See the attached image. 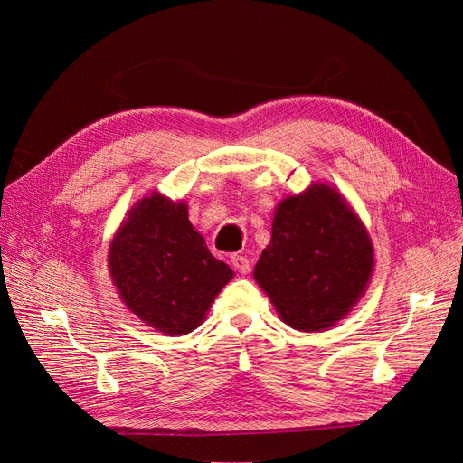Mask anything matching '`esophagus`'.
Returning a JSON list of instances; mask_svg holds the SVG:
<instances>
[{
	"mask_svg": "<svg viewBox=\"0 0 463 463\" xmlns=\"http://www.w3.org/2000/svg\"><path fill=\"white\" fill-rule=\"evenodd\" d=\"M232 264H233V269L240 272V274H247L249 270H250V262H249V259L245 257V255H233L232 257Z\"/></svg>",
	"mask_w": 463,
	"mask_h": 463,
	"instance_id": "1",
	"label": "esophagus"
}]
</instances>
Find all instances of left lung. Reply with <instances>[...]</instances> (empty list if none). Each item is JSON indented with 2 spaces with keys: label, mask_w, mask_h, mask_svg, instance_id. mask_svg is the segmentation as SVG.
Masks as SVG:
<instances>
[{
  "label": "left lung",
  "mask_w": 463,
  "mask_h": 463,
  "mask_svg": "<svg viewBox=\"0 0 463 463\" xmlns=\"http://www.w3.org/2000/svg\"><path fill=\"white\" fill-rule=\"evenodd\" d=\"M373 270L365 223L338 189L317 181L278 203L253 276L288 326L322 332L352 313Z\"/></svg>",
  "instance_id": "8db88e82"
}]
</instances>
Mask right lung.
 I'll list each match as a JSON object with an SVG mask.
<instances>
[{
  "label": "right lung",
  "instance_id": "right-lung-1",
  "mask_svg": "<svg viewBox=\"0 0 463 463\" xmlns=\"http://www.w3.org/2000/svg\"><path fill=\"white\" fill-rule=\"evenodd\" d=\"M187 208L185 201L146 193L128 210L108 247V272L121 301L165 335L199 328L235 274L210 255Z\"/></svg>",
  "mask_w": 463,
  "mask_h": 463
}]
</instances>
